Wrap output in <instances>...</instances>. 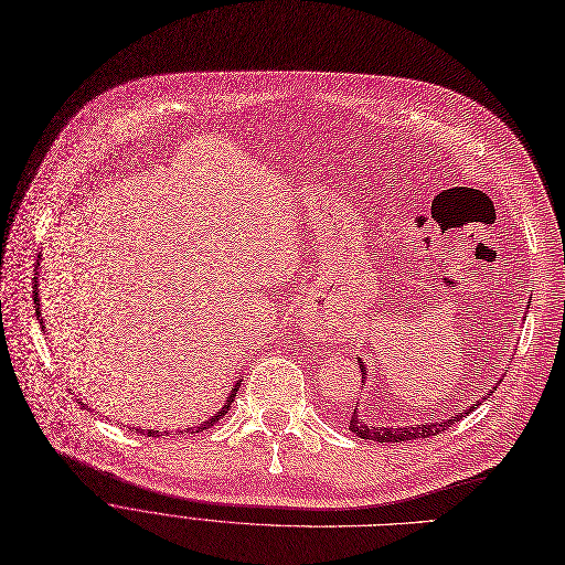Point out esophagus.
<instances>
[{
  "label": "esophagus",
  "instance_id": "esophagus-1",
  "mask_svg": "<svg viewBox=\"0 0 565 565\" xmlns=\"http://www.w3.org/2000/svg\"><path fill=\"white\" fill-rule=\"evenodd\" d=\"M307 332H309V337L320 339V341H332V339H339V334H341L339 324H334V322H332V320H328V318L311 322L309 328H307Z\"/></svg>",
  "mask_w": 565,
  "mask_h": 565
}]
</instances>
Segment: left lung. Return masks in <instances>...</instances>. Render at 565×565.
Here are the masks:
<instances>
[{"instance_id": "left-lung-1", "label": "left lung", "mask_w": 565, "mask_h": 565, "mask_svg": "<svg viewBox=\"0 0 565 565\" xmlns=\"http://www.w3.org/2000/svg\"><path fill=\"white\" fill-rule=\"evenodd\" d=\"M360 369H362V375H366V366H364L362 360H360ZM494 390L497 387H492L488 392V396H483V401L490 398ZM469 412H473V405L467 407L465 412L456 409V414H454V417H449V419L428 422L426 426H417V428H409V426H405V428H375V426H366L362 419H358V414H352V417H350V430L358 435V437H362V439H373V441H409V439H419V437L424 439V437H430V435H437V433H444L447 428H451L462 417H469ZM430 419H433V414H430Z\"/></svg>"}]
</instances>
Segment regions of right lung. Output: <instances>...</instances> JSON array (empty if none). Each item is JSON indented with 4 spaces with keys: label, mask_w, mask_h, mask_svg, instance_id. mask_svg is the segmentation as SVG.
<instances>
[{
    "label": "right lung",
    "mask_w": 565,
    "mask_h": 565,
    "mask_svg": "<svg viewBox=\"0 0 565 565\" xmlns=\"http://www.w3.org/2000/svg\"><path fill=\"white\" fill-rule=\"evenodd\" d=\"M36 267H39V265H36ZM34 305H36V316H39V320L43 322V318H41V302H39V281H36V277H34ZM43 328H45V324H43ZM237 387H241V384H235V390L231 392V396H228L226 405H224V407H222V409H220V412L215 414V417H213V419H207V422H203L201 426H196V433H199V430H203V428H207V426H213L215 422H220V419L224 417V414H226V409H228V407H231V403H233V396H235ZM135 430H137V428H135ZM185 433H192V428H188ZM151 435H153V437H160V435H158V430H148V437H151Z\"/></svg>",
    "instance_id": "1"
}]
</instances>
